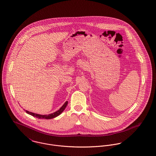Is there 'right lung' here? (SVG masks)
Returning a JSON list of instances; mask_svg holds the SVG:
<instances>
[{"label": "right lung", "instance_id": "1", "mask_svg": "<svg viewBox=\"0 0 156 156\" xmlns=\"http://www.w3.org/2000/svg\"><path fill=\"white\" fill-rule=\"evenodd\" d=\"M67 104H68V101H66L63 105L58 110L56 111L54 113H52L51 114H39L34 113H32V112H28L27 110H25L26 112L27 113L34 117H36V118H38V119H53L54 117H56L57 116H58L59 115H60L62 113L64 110H65L66 107H67Z\"/></svg>", "mask_w": 156, "mask_h": 156}]
</instances>
